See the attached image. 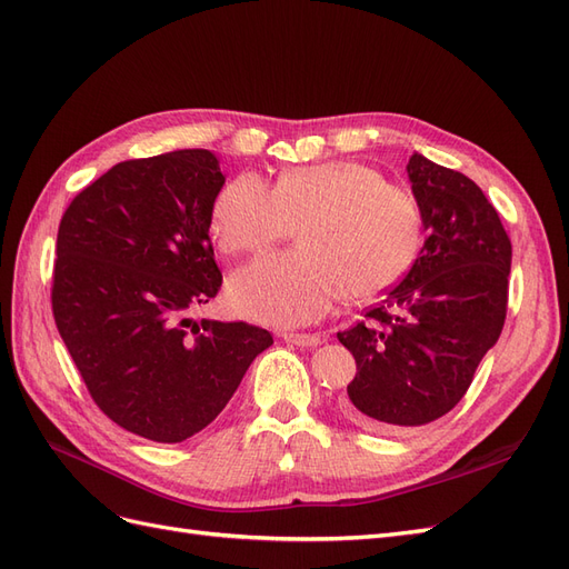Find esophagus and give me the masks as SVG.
Wrapping results in <instances>:
<instances>
[{"label": "esophagus", "instance_id": "34e87169", "mask_svg": "<svg viewBox=\"0 0 569 569\" xmlns=\"http://www.w3.org/2000/svg\"><path fill=\"white\" fill-rule=\"evenodd\" d=\"M282 339L297 347H318L320 335H306V332H282Z\"/></svg>", "mask_w": 569, "mask_h": 569}]
</instances>
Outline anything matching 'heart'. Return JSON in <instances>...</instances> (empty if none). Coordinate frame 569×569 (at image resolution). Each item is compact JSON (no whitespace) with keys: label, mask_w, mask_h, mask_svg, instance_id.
I'll return each instance as SVG.
<instances>
[{"label":"heart","mask_w":569,"mask_h":569,"mask_svg":"<svg viewBox=\"0 0 569 569\" xmlns=\"http://www.w3.org/2000/svg\"><path fill=\"white\" fill-rule=\"evenodd\" d=\"M295 226L297 249L263 256L232 274L230 301L239 313L306 325L343 297H377L416 261L422 216L408 189L358 161L287 168L272 187L239 173L211 206V234L226 253L266 251Z\"/></svg>","instance_id":"heart-1"}]
</instances>
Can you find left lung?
Returning <instances> with one entry per match:
<instances>
[{
	"label": "left lung",
	"mask_w": 569,
	"mask_h": 569,
	"mask_svg": "<svg viewBox=\"0 0 569 569\" xmlns=\"http://www.w3.org/2000/svg\"><path fill=\"white\" fill-rule=\"evenodd\" d=\"M408 178L425 247L363 320L337 332L356 358L343 416L375 432L420 427L456 408L508 311L512 247L491 201L468 176L420 153Z\"/></svg>",
	"instance_id": "obj_1"
}]
</instances>
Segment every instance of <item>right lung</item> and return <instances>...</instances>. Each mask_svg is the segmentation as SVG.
<instances>
[{
	"mask_svg": "<svg viewBox=\"0 0 569 569\" xmlns=\"http://www.w3.org/2000/svg\"><path fill=\"white\" fill-rule=\"evenodd\" d=\"M222 178L209 149L116 163L68 203L51 311L92 401L128 432L178 443L228 406L272 335L192 322L222 284L209 239Z\"/></svg>",
	"mask_w": 569,
	"mask_h": 569,
	"instance_id": "obj_1",
	"label": "right lung"
}]
</instances>
